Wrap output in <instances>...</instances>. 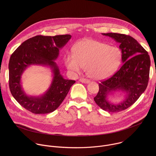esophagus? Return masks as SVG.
Masks as SVG:
<instances>
[{
	"label": "esophagus",
	"instance_id": "34e87169",
	"mask_svg": "<svg viewBox=\"0 0 156 156\" xmlns=\"http://www.w3.org/2000/svg\"><path fill=\"white\" fill-rule=\"evenodd\" d=\"M80 81L81 82V83H83L84 84H88L90 82V80H87V79H86V78H80Z\"/></svg>",
	"mask_w": 156,
	"mask_h": 156
}]
</instances>
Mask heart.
<instances>
[{
	"label": "heart",
	"mask_w": 156,
	"mask_h": 156,
	"mask_svg": "<svg viewBox=\"0 0 156 156\" xmlns=\"http://www.w3.org/2000/svg\"><path fill=\"white\" fill-rule=\"evenodd\" d=\"M73 54L65 58L66 68L73 73H80L85 69L89 76L97 80L114 75L122 59V51L117 46L89 38L75 44Z\"/></svg>",
	"instance_id": "1"
}]
</instances>
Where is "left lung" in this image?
I'll return each instance as SVG.
<instances>
[{"label": "left lung", "mask_w": 156, "mask_h": 156, "mask_svg": "<svg viewBox=\"0 0 156 156\" xmlns=\"http://www.w3.org/2000/svg\"><path fill=\"white\" fill-rule=\"evenodd\" d=\"M102 34L120 44L123 64L112 77L99 84V90L94 99L102 110L118 112L134 104L146 90L149 81L150 57L141 44L130 36L114 33ZM116 92L124 94L123 101L118 103L109 99L110 95Z\"/></svg>", "instance_id": "left-lung-1"}]
</instances>
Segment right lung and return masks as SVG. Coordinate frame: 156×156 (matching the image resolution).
Segmentation results:
<instances>
[{
  "label": "right lung",
  "mask_w": 156,
  "mask_h": 156,
  "mask_svg": "<svg viewBox=\"0 0 156 156\" xmlns=\"http://www.w3.org/2000/svg\"><path fill=\"white\" fill-rule=\"evenodd\" d=\"M71 37L69 34L36 36L23 42L12 54L9 63L10 90L15 100L31 112L45 114L54 112L75 83L74 80L63 78L55 62L59 55V51ZM33 65L46 66L52 72L50 86L42 95H28L22 86V75Z\"/></svg>",
  "instance_id": "right-lung-1"
}]
</instances>
